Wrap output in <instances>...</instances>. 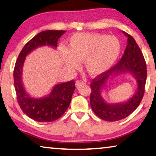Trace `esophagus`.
<instances>
[{
	"label": "esophagus",
	"mask_w": 156,
	"mask_h": 156,
	"mask_svg": "<svg viewBox=\"0 0 156 156\" xmlns=\"http://www.w3.org/2000/svg\"><path fill=\"white\" fill-rule=\"evenodd\" d=\"M84 84H85V82H83V81H82V80H78L76 82V87H79L80 85H83Z\"/></svg>",
	"instance_id": "1"
}]
</instances>
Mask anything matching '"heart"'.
Wrapping results in <instances>:
<instances>
[{
	"instance_id": "b5f03b06",
	"label": "heart",
	"mask_w": 156,
	"mask_h": 156,
	"mask_svg": "<svg viewBox=\"0 0 156 156\" xmlns=\"http://www.w3.org/2000/svg\"><path fill=\"white\" fill-rule=\"evenodd\" d=\"M61 61L73 70L82 62L89 75L97 76L108 71L117 61L121 43L114 36L96 33H78L69 38L67 50L61 49Z\"/></svg>"
}]
</instances>
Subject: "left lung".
Listing matches in <instances>:
<instances>
[{"label": "left lung", "mask_w": 156, "mask_h": 156, "mask_svg": "<svg viewBox=\"0 0 156 156\" xmlns=\"http://www.w3.org/2000/svg\"><path fill=\"white\" fill-rule=\"evenodd\" d=\"M127 37V45L120 61L110 70L95 78L90 84V105L94 113L106 121H118L127 117L138 107L144 94L146 81V65L140 48L130 35L122 31ZM129 73L137 82L135 94L127 101L120 103H108L101 93L109 80L116 75Z\"/></svg>", "instance_id": "obj_1"}]
</instances>
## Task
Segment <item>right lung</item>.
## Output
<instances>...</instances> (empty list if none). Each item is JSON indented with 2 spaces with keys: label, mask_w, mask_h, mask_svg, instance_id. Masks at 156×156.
Wrapping results in <instances>:
<instances>
[{
  "label": "right lung",
  "mask_w": 156,
  "mask_h": 156,
  "mask_svg": "<svg viewBox=\"0 0 156 156\" xmlns=\"http://www.w3.org/2000/svg\"><path fill=\"white\" fill-rule=\"evenodd\" d=\"M66 31L48 30L36 35L24 45L18 56L14 70V84L20 108L28 117L38 122H52L64 114L70 105L76 89L73 80L59 83L48 95L36 98L27 92L22 81L25 59L34 50L42 46L56 49L57 41Z\"/></svg>",
  "instance_id": "add662e5"
}]
</instances>
